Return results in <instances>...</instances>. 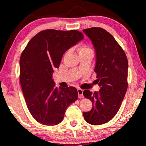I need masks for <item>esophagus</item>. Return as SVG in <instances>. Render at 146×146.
<instances>
[{
	"label": "esophagus",
	"mask_w": 146,
	"mask_h": 146,
	"mask_svg": "<svg viewBox=\"0 0 146 146\" xmlns=\"http://www.w3.org/2000/svg\"><path fill=\"white\" fill-rule=\"evenodd\" d=\"M77 91H78V97L80 98H83V90L81 88H78L77 89Z\"/></svg>",
	"instance_id": "34e87169"
}]
</instances>
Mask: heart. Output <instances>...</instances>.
<instances>
[{"mask_svg":"<svg viewBox=\"0 0 146 146\" xmlns=\"http://www.w3.org/2000/svg\"><path fill=\"white\" fill-rule=\"evenodd\" d=\"M92 51V49L86 44H81L80 46L78 48V52L79 53H81V52H87V51Z\"/></svg>","mask_w":146,"mask_h":146,"instance_id":"b5f03b06","label":"heart"}]
</instances>
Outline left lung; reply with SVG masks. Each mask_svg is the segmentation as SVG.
Masks as SVG:
<instances>
[{"instance_id":"obj_1","label":"left lung","mask_w":146,"mask_h":146,"mask_svg":"<svg viewBox=\"0 0 146 146\" xmlns=\"http://www.w3.org/2000/svg\"><path fill=\"white\" fill-rule=\"evenodd\" d=\"M83 31L94 46V71L100 87L98 92H83L93 105L90 111L83 115L86 122L98 125L112 119L119 110L128 86V61L122 48L106 30L91 27Z\"/></svg>"}]
</instances>
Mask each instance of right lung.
<instances>
[{"label":"right lung","instance_id":"add662e5","mask_svg":"<svg viewBox=\"0 0 146 146\" xmlns=\"http://www.w3.org/2000/svg\"><path fill=\"white\" fill-rule=\"evenodd\" d=\"M84 37L78 31L47 29L30 40L20 58V83L27 107L40 123L55 125L78 99L76 88L55 87L52 79L63 56Z\"/></svg>","mask_w":146,"mask_h":146}]
</instances>
